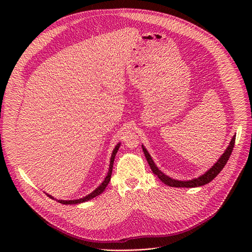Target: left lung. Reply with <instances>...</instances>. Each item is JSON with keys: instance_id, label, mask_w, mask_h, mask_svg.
<instances>
[{"instance_id": "left-lung-1", "label": "left lung", "mask_w": 252, "mask_h": 252, "mask_svg": "<svg viewBox=\"0 0 252 252\" xmlns=\"http://www.w3.org/2000/svg\"><path fill=\"white\" fill-rule=\"evenodd\" d=\"M234 142H235V135L232 137L230 143L228 148L226 149L225 153L221 156V158L219 159V161L215 163L206 173H204L203 175L199 176L198 178H195V179H192V181H189V182H181V181H175V179H172L168 176H166L165 174H163L155 164V162L153 161L150 154L148 153V151L143 148L142 146V151L143 153H145V156L147 158V160L153 170V172L160 179V181L168 186V187H174V188H197V187H201V186H204L208 183H210L212 179L219 175V173L222 170V168L224 167V165L226 164L227 160L229 159V157L232 153V150H233V147H234Z\"/></svg>"}]
</instances>
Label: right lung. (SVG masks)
I'll return each instance as SVG.
<instances>
[{
    "instance_id": "add662e5",
    "label": "right lung",
    "mask_w": 252,
    "mask_h": 252,
    "mask_svg": "<svg viewBox=\"0 0 252 252\" xmlns=\"http://www.w3.org/2000/svg\"><path fill=\"white\" fill-rule=\"evenodd\" d=\"M120 146H121V145L119 143V145L115 148V150H114V152H113V155H112V158H111L109 172H107V175L105 176V178H104V181L102 182V184H101L96 189H94V190L92 193H90L89 195H87V196H85V197H83V198L77 199V200H58V201H59L60 203H63V204H77V203H81V202L88 201V200H90V199H92V198H94V197L99 195L101 192H103V190L105 189L106 186L109 185V183H110V181H111L112 171H113V165H114V160H115L116 155H117V153H118V151H119V149H120ZM49 196H51V195H49ZM51 198H53V197L51 196Z\"/></svg>"
}]
</instances>
